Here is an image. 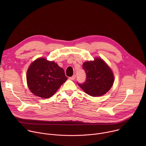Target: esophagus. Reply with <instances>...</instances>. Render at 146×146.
Here are the masks:
<instances>
[{
    "label": "esophagus",
    "instance_id": "esophagus-1",
    "mask_svg": "<svg viewBox=\"0 0 146 146\" xmlns=\"http://www.w3.org/2000/svg\"><path fill=\"white\" fill-rule=\"evenodd\" d=\"M75 78H76V75H75V74H74V75H73V76H72V77H69V79H70V80H74V79H75Z\"/></svg>",
    "mask_w": 146,
    "mask_h": 146
}]
</instances>
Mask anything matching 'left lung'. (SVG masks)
Instances as JSON below:
<instances>
[{"label": "left lung", "mask_w": 146, "mask_h": 146, "mask_svg": "<svg viewBox=\"0 0 146 146\" xmlns=\"http://www.w3.org/2000/svg\"><path fill=\"white\" fill-rule=\"evenodd\" d=\"M82 68L86 73V80L78 86L88 95L100 96L108 92L113 85L114 78L109 66L101 58L84 62Z\"/></svg>", "instance_id": "obj_1"}]
</instances>
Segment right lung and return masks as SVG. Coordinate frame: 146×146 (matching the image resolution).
<instances>
[{"instance_id":"1","label":"right lung","mask_w":146,"mask_h":146,"mask_svg":"<svg viewBox=\"0 0 146 146\" xmlns=\"http://www.w3.org/2000/svg\"><path fill=\"white\" fill-rule=\"evenodd\" d=\"M68 80L64 69L54 61L39 58L29 66L27 84L30 91L37 96L44 99L52 96Z\"/></svg>"}]
</instances>
